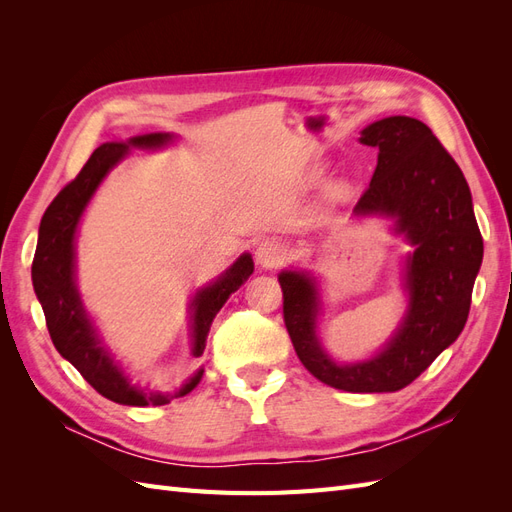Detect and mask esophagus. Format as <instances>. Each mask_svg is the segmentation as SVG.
<instances>
[{
  "instance_id": "obj_1",
  "label": "esophagus",
  "mask_w": 512,
  "mask_h": 512,
  "mask_svg": "<svg viewBox=\"0 0 512 512\" xmlns=\"http://www.w3.org/2000/svg\"><path fill=\"white\" fill-rule=\"evenodd\" d=\"M286 254H288V250H286L284 243L275 241V239H267L265 243L258 245L256 260H258L260 267L273 269L277 265H282V262L286 260Z\"/></svg>"
}]
</instances>
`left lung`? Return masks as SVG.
<instances>
[{
	"label": "left lung",
	"instance_id": "left-lung-1",
	"mask_svg": "<svg viewBox=\"0 0 512 512\" xmlns=\"http://www.w3.org/2000/svg\"><path fill=\"white\" fill-rule=\"evenodd\" d=\"M361 143L378 149V164L354 211L395 215L397 230L414 245L408 316L374 359L337 365L316 339L314 282L284 271V324L294 352L320 382L348 393H393L421 376L466 327L483 237L466 177L423 121L404 115L374 121Z\"/></svg>",
	"mask_w": 512,
	"mask_h": 512
}]
</instances>
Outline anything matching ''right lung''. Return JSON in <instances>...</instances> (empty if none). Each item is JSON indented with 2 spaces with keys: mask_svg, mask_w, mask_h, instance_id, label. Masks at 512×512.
<instances>
[{
  "mask_svg": "<svg viewBox=\"0 0 512 512\" xmlns=\"http://www.w3.org/2000/svg\"><path fill=\"white\" fill-rule=\"evenodd\" d=\"M166 141L168 134H147L132 138L130 143H104L91 153L81 173L66 183L53 198V203L46 207L40 222L38 247L32 265L36 297L44 309L46 329H49L57 352L79 369V374L102 397L123 406H164L173 397L188 395L203 378V369L194 374L190 382H185L175 395H149L126 380V376L121 374L119 367L108 356L106 348L100 344L94 327H91L85 316L79 292H76L74 232L91 194L96 192L108 170L126 156L128 145L160 147ZM252 271V256L243 254L218 282L196 294L192 301L194 356H203L213 318L218 316L226 299L252 275Z\"/></svg>",
  "mask_w": 512,
  "mask_h": 512,
  "instance_id": "right-lung-1",
  "label": "right lung"
}]
</instances>
